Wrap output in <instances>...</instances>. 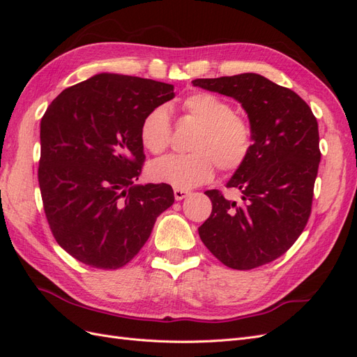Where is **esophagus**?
<instances>
[{
  "label": "esophagus",
  "mask_w": 357,
  "mask_h": 357,
  "mask_svg": "<svg viewBox=\"0 0 357 357\" xmlns=\"http://www.w3.org/2000/svg\"><path fill=\"white\" fill-rule=\"evenodd\" d=\"M189 195H190V192L186 190V189H174V198H176L177 201L185 199V198H188Z\"/></svg>",
  "instance_id": "obj_1"
}]
</instances>
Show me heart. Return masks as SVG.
I'll list each match as a JSON object with an SVG mask.
<instances>
[{"label": "heart", "mask_w": 357, "mask_h": 357, "mask_svg": "<svg viewBox=\"0 0 357 357\" xmlns=\"http://www.w3.org/2000/svg\"><path fill=\"white\" fill-rule=\"evenodd\" d=\"M181 110L198 123L189 155H169L152 164L149 174L158 183L176 189H192L208 183L215 174V164L231 172L238 169L250 155L252 128L244 117L235 114L232 105L210 92H195L181 102ZM171 139L169 116L165 107L150 110L139 125V142L150 153L165 152Z\"/></svg>", "instance_id": "1"}]
</instances>
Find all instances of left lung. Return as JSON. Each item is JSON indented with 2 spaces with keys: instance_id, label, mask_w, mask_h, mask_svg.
Returning <instances> with one entry per match:
<instances>
[{
  "instance_id": "left-lung-1",
  "label": "left lung",
  "mask_w": 357,
  "mask_h": 357,
  "mask_svg": "<svg viewBox=\"0 0 357 357\" xmlns=\"http://www.w3.org/2000/svg\"><path fill=\"white\" fill-rule=\"evenodd\" d=\"M238 101L252 128L253 146L226 183L241 201L207 190L213 210L199 228L205 247L232 269H253L284 255L311 213L320 149L319 125L298 93L261 74L244 73L192 82Z\"/></svg>"
}]
</instances>
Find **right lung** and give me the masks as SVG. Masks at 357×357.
Wrapping results in <instances>:
<instances>
[{"mask_svg":"<svg viewBox=\"0 0 357 357\" xmlns=\"http://www.w3.org/2000/svg\"><path fill=\"white\" fill-rule=\"evenodd\" d=\"M174 86L101 73L62 91L41 119L38 183L58 244L82 264L117 269L142 250L174 202L165 183L137 185L143 117Z\"/></svg>","mask_w":357,"mask_h":357,"instance_id":"1","label":"right lung"}]
</instances>
